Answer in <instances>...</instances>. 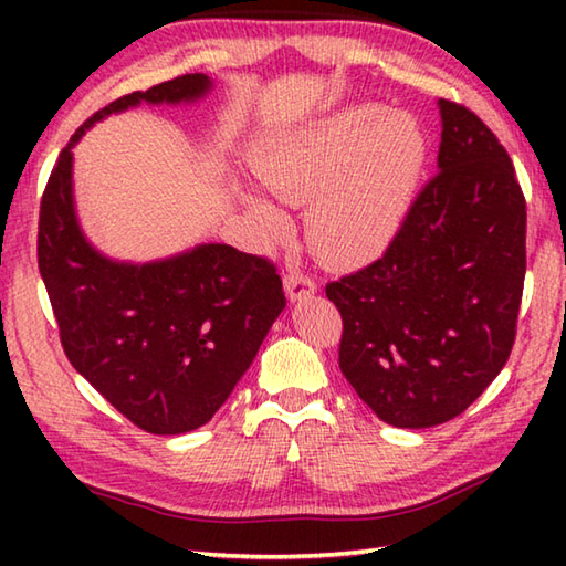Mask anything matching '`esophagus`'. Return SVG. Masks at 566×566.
Wrapping results in <instances>:
<instances>
[{"label":"esophagus","mask_w":566,"mask_h":566,"mask_svg":"<svg viewBox=\"0 0 566 566\" xmlns=\"http://www.w3.org/2000/svg\"><path fill=\"white\" fill-rule=\"evenodd\" d=\"M284 290L294 304H308L316 290V276L311 274L302 260H290V264H286Z\"/></svg>","instance_id":"34e87169"}]
</instances>
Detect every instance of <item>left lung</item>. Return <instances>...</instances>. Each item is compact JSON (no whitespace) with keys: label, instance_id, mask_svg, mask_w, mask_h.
<instances>
[{"label":"left lung","instance_id":"left-lung-1","mask_svg":"<svg viewBox=\"0 0 566 566\" xmlns=\"http://www.w3.org/2000/svg\"><path fill=\"white\" fill-rule=\"evenodd\" d=\"M209 87L182 75L106 104L72 134L41 199L39 270L70 365L158 436L209 423L226 403L286 306L282 276L268 258L221 243L143 264L104 258L77 221L72 148L106 116L191 102Z\"/></svg>","mask_w":566,"mask_h":566}]
</instances>
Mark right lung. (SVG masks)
Instances as JSON below:
<instances>
[{
  "label": "right lung",
  "instance_id": "right-lung-1",
  "mask_svg": "<svg viewBox=\"0 0 566 566\" xmlns=\"http://www.w3.org/2000/svg\"><path fill=\"white\" fill-rule=\"evenodd\" d=\"M440 114L436 175L391 235L387 207L359 226L355 270L326 284L343 375L396 428L448 423L486 391L523 298L527 213L509 153L464 106L442 102Z\"/></svg>",
  "mask_w": 566,
  "mask_h": 566
}]
</instances>
